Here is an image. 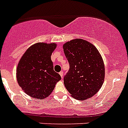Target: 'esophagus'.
Returning <instances> with one entry per match:
<instances>
[{
    "label": "esophagus",
    "mask_w": 128,
    "mask_h": 128,
    "mask_svg": "<svg viewBox=\"0 0 128 128\" xmlns=\"http://www.w3.org/2000/svg\"><path fill=\"white\" fill-rule=\"evenodd\" d=\"M60 76H61V77H62V78H63V71H61L60 72Z\"/></svg>",
    "instance_id": "1"
}]
</instances>
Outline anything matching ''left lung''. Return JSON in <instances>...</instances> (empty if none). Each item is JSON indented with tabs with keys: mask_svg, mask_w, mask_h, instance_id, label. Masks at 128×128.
I'll return each mask as SVG.
<instances>
[{
	"mask_svg": "<svg viewBox=\"0 0 128 128\" xmlns=\"http://www.w3.org/2000/svg\"><path fill=\"white\" fill-rule=\"evenodd\" d=\"M70 68L64 77V84L72 97L84 100L92 96L102 86L105 66L96 47L81 38L63 46Z\"/></svg>",
	"mask_w": 128,
	"mask_h": 128,
	"instance_id": "left-lung-1",
	"label": "left lung"
}]
</instances>
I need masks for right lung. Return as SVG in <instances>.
<instances>
[{"label":"right lung","mask_w":128,"mask_h":128,"mask_svg":"<svg viewBox=\"0 0 128 128\" xmlns=\"http://www.w3.org/2000/svg\"><path fill=\"white\" fill-rule=\"evenodd\" d=\"M56 48L55 43H36L26 51L19 62L16 69L18 83L32 98L42 100L49 96L62 78L54 71L51 59Z\"/></svg>","instance_id":"add662e5"}]
</instances>
